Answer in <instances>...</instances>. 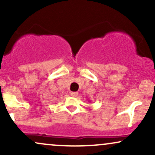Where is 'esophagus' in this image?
Wrapping results in <instances>:
<instances>
[{
    "mask_svg": "<svg viewBox=\"0 0 155 155\" xmlns=\"http://www.w3.org/2000/svg\"><path fill=\"white\" fill-rule=\"evenodd\" d=\"M71 95L72 97H76V96L78 95V92H72L71 93Z\"/></svg>",
    "mask_w": 155,
    "mask_h": 155,
    "instance_id": "34e87169",
    "label": "esophagus"
}]
</instances>
